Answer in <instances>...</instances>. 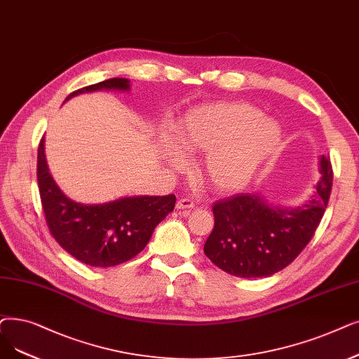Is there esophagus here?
<instances>
[{
    "label": "esophagus",
    "instance_id": "obj_1",
    "mask_svg": "<svg viewBox=\"0 0 359 359\" xmlns=\"http://www.w3.org/2000/svg\"><path fill=\"white\" fill-rule=\"evenodd\" d=\"M194 207H195V202L189 198H180L176 204L177 210H186V208H194Z\"/></svg>",
    "mask_w": 359,
    "mask_h": 359
}]
</instances>
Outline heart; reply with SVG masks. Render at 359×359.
Returning a JSON list of instances; mask_svg holds the SVG:
<instances>
[{"mask_svg":"<svg viewBox=\"0 0 359 359\" xmlns=\"http://www.w3.org/2000/svg\"><path fill=\"white\" fill-rule=\"evenodd\" d=\"M175 144L184 154L210 152L202 167L205 180L215 191L235 192L274 157L282 145V129L252 105L214 104L183 117Z\"/></svg>","mask_w":359,"mask_h":359,"instance_id":"b5f03b06","label":"heart"}]
</instances>
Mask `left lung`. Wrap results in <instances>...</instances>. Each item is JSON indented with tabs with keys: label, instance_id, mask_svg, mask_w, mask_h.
Segmentation results:
<instances>
[{
	"label": "left lung",
	"instance_id": "left-lung-1",
	"mask_svg": "<svg viewBox=\"0 0 359 359\" xmlns=\"http://www.w3.org/2000/svg\"><path fill=\"white\" fill-rule=\"evenodd\" d=\"M320 165L323 177L317 192L301 207H273L254 194L217 201L205 255L218 269L243 278L269 277L287 267L313 239L329 204L332 161L321 157Z\"/></svg>",
	"mask_w": 359,
	"mask_h": 359
}]
</instances>
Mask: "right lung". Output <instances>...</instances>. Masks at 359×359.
Here are the masks:
<instances>
[{
	"label": "right lung",
	"instance_id": "obj_1",
	"mask_svg": "<svg viewBox=\"0 0 359 359\" xmlns=\"http://www.w3.org/2000/svg\"><path fill=\"white\" fill-rule=\"evenodd\" d=\"M100 89H129V79L113 77L72 92L66 98ZM36 177L46 226L58 245L90 267H114L136 257L151 239L154 229L175 210L176 196H129L100 205L69 199L51 177L38 147Z\"/></svg>",
	"mask_w": 359,
	"mask_h": 359
}]
</instances>
